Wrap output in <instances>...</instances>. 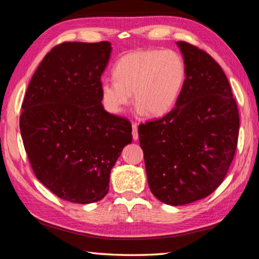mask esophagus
Segmentation results:
<instances>
[{
	"mask_svg": "<svg viewBox=\"0 0 259 259\" xmlns=\"http://www.w3.org/2000/svg\"><path fill=\"white\" fill-rule=\"evenodd\" d=\"M133 138L134 140H138V125L137 123H133Z\"/></svg>",
	"mask_w": 259,
	"mask_h": 259,
	"instance_id": "obj_1",
	"label": "esophagus"
}]
</instances>
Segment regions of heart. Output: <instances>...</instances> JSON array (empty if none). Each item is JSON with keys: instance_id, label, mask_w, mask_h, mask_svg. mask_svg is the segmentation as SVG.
<instances>
[{"instance_id": "1", "label": "heart", "mask_w": 259, "mask_h": 259, "mask_svg": "<svg viewBox=\"0 0 259 259\" xmlns=\"http://www.w3.org/2000/svg\"><path fill=\"white\" fill-rule=\"evenodd\" d=\"M114 79H102L101 101L111 114H119L129 104L133 93L140 112L159 117L170 112L186 77L185 62L175 51L138 50L117 61Z\"/></svg>"}]
</instances>
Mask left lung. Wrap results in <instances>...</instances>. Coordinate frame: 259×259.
<instances>
[{"instance_id":"obj_1","label":"left lung","mask_w":259,"mask_h":259,"mask_svg":"<svg viewBox=\"0 0 259 259\" xmlns=\"http://www.w3.org/2000/svg\"><path fill=\"white\" fill-rule=\"evenodd\" d=\"M186 79L176 107L138 128L149 189L179 206L210 195L227 176L239 135V112L222 68L209 54L177 41Z\"/></svg>"}]
</instances>
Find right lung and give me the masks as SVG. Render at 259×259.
Segmentation results:
<instances>
[{
  "mask_svg": "<svg viewBox=\"0 0 259 259\" xmlns=\"http://www.w3.org/2000/svg\"><path fill=\"white\" fill-rule=\"evenodd\" d=\"M111 43H62L46 54L22 103L20 131L37 179L54 195L91 204L109 191L112 167L133 142L131 124L101 101Z\"/></svg>",
  "mask_w": 259,
  "mask_h": 259,
  "instance_id": "1",
  "label": "right lung"
}]
</instances>
